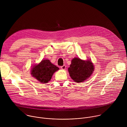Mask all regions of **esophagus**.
Segmentation results:
<instances>
[{"label":"esophagus","mask_w":127,"mask_h":127,"mask_svg":"<svg viewBox=\"0 0 127 127\" xmlns=\"http://www.w3.org/2000/svg\"><path fill=\"white\" fill-rule=\"evenodd\" d=\"M66 65H63V66H62L61 67V68L62 69H63V70H65V69H66Z\"/></svg>","instance_id":"1"}]
</instances>
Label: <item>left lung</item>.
I'll use <instances>...</instances> for the list:
<instances>
[{"instance_id": "8db88e82", "label": "left lung", "mask_w": 127, "mask_h": 127, "mask_svg": "<svg viewBox=\"0 0 127 127\" xmlns=\"http://www.w3.org/2000/svg\"><path fill=\"white\" fill-rule=\"evenodd\" d=\"M94 70L92 62L89 61H83L80 58H75L71 61L68 72L71 78L76 82L84 81L90 76Z\"/></svg>"}]
</instances>
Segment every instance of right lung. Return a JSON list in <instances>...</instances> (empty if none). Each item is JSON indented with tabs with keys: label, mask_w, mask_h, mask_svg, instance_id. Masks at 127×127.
I'll return each instance as SVG.
<instances>
[{
	"label": "right lung",
	"mask_w": 127,
	"mask_h": 127,
	"mask_svg": "<svg viewBox=\"0 0 127 127\" xmlns=\"http://www.w3.org/2000/svg\"><path fill=\"white\" fill-rule=\"evenodd\" d=\"M59 68L51 63L49 60H43L39 64L34 66L32 69L33 77L43 83L48 82L55 72Z\"/></svg>",
	"instance_id": "1"
}]
</instances>
